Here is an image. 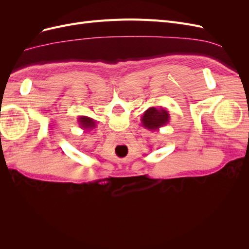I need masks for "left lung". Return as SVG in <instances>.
I'll use <instances>...</instances> for the list:
<instances>
[{
	"instance_id": "left-lung-1",
	"label": "left lung",
	"mask_w": 249,
	"mask_h": 249,
	"mask_svg": "<svg viewBox=\"0 0 249 249\" xmlns=\"http://www.w3.org/2000/svg\"><path fill=\"white\" fill-rule=\"evenodd\" d=\"M169 113L164 108L150 107L143 113L141 124L143 127L149 131H157L160 130V127L167 125L169 124Z\"/></svg>"
}]
</instances>
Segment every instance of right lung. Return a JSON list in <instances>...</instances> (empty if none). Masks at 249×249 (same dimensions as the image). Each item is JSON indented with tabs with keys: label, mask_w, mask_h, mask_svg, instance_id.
I'll use <instances>...</instances> for the list:
<instances>
[{
	"label": "right lung",
	"mask_w": 249,
	"mask_h": 249,
	"mask_svg": "<svg viewBox=\"0 0 249 249\" xmlns=\"http://www.w3.org/2000/svg\"><path fill=\"white\" fill-rule=\"evenodd\" d=\"M78 124L81 127L82 130H92L96 126V123L95 120L91 117H88V116H80L78 118Z\"/></svg>",
	"instance_id": "right-lung-1"
}]
</instances>
